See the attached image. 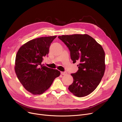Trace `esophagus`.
Wrapping results in <instances>:
<instances>
[{
    "instance_id": "esophagus-1",
    "label": "esophagus",
    "mask_w": 122,
    "mask_h": 122,
    "mask_svg": "<svg viewBox=\"0 0 122 122\" xmlns=\"http://www.w3.org/2000/svg\"><path fill=\"white\" fill-rule=\"evenodd\" d=\"M61 74L62 75H65L67 74V72H61Z\"/></svg>"
}]
</instances>
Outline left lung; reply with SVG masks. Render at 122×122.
<instances>
[{
  "label": "left lung",
  "instance_id": "1",
  "mask_svg": "<svg viewBox=\"0 0 122 122\" xmlns=\"http://www.w3.org/2000/svg\"><path fill=\"white\" fill-rule=\"evenodd\" d=\"M58 38L70 51L73 63L79 62V70L71 74L73 82L69 90L81 97L91 93L99 84L105 70V52L102 46L87 34L63 35Z\"/></svg>",
  "mask_w": 122,
  "mask_h": 122
}]
</instances>
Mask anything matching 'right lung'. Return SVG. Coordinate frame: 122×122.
<instances>
[{
  "label": "right lung",
  "mask_w": 122,
  "mask_h": 122,
  "mask_svg": "<svg viewBox=\"0 0 122 122\" xmlns=\"http://www.w3.org/2000/svg\"><path fill=\"white\" fill-rule=\"evenodd\" d=\"M57 36L38 37L23 44L16 54L15 71L24 88L34 95L43 93L60 72L41 64L49 53L50 44Z\"/></svg>",
  "instance_id": "add662e5"
}]
</instances>
